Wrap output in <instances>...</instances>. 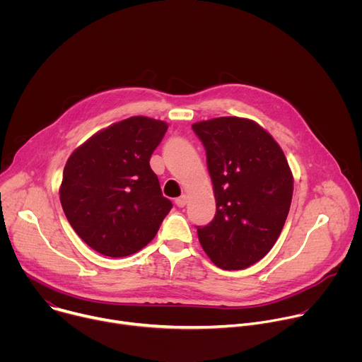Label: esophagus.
Returning <instances> with one entry per match:
<instances>
[{"label":"esophagus","instance_id":"34e87169","mask_svg":"<svg viewBox=\"0 0 362 362\" xmlns=\"http://www.w3.org/2000/svg\"><path fill=\"white\" fill-rule=\"evenodd\" d=\"M186 203H187V196H186V194H182L180 197H177V199H176L177 208H185Z\"/></svg>","mask_w":362,"mask_h":362}]
</instances>
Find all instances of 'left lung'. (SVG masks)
Masks as SVG:
<instances>
[{
  "mask_svg": "<svg viewBox=\"0 0 362 362\" xmlns=\"http://www.w3.org/2000/svg\"><path fill=\"white\" fill-rule=\"evenodd\" d=\"M206 150L216 214L196 226L211 261L226 271L245 269L272 249L289 214L293 179L285 154L259 124L218 117L192 126Z\"/></svg>",
  "mask_w": 362,
  "mask_h": 362,
  "instance_id": "8db88e82",
  "label": "left lung"
}]
</instances>
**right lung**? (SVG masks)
<instances>
[{"instance_id":"add662e5","label":"right lung","mask_w":362,"mask_h":362,"mask_svg":"<svg viewBox=\"0 0 362 362\" xmlns=\"http://www.w3.org/2000/svg\"><path fill=\"white\" fill-rule=\"evenodd\" d=\"M166 130L165 122L136 116L95 133L71 153L60 200L71 228L95 252L136 253L173 208L148 163Z\"/></svg>"}]
</instances>
